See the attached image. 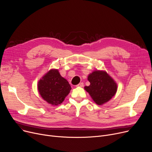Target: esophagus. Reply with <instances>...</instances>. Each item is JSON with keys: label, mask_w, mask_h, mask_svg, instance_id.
<instances>
[{"label": "esophagus", "mask_w": 152, "mask_h": 152, "mask_svg": "<svg viewBox=\"0 0 152 152\" xmlns=\"http://www.w3.org/2000/svg\"><path fill=\"white\" fill-rule=\"evenodd\" d=\"M83 86H84V84H83V83H79V84H77V85L76 86V87H83Z\"/></svg>", "instance_id": "1"}]
</instances>
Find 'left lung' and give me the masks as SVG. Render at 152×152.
<instances>
[{"label": "left lung", "instance_id": "obj_1", "mask_svg": "<svg viewBox=\"0 0 152 152\" xmlns=\"http://www.w3.org/2000/svg\"><path fill=\"white\" fill-rule=\"evenodd\" d=\"M87 79L90 85L85 86L84 89L98 105L108 102L117 92V83L105 71L94 70L88 75Z\"/></svg>", "mask_w": 152, "mask_h": 152}]
</instances>
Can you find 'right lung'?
I'll list each match as a JSON object with an SVG mask.
<instances>
[{
    "label": "right lung",
    "mask_w": 152,
    "mask_h": 152,
    "mask_svg": "<svg viewBox=\"0 0 152 152\" xmlns=\"http://www.w3.org/2000/svg\"><path fill=\"white\" fill-rule=\"evenodd\" d=\"M37 89L41 97L49 104L57 106L64 101L71 87L58 69H51L38 82Z\"/></svg>",
    "instance_id": "obj_1"
}]
</instances>
